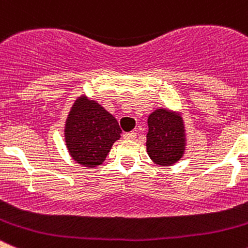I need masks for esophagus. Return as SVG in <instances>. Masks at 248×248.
<instances>
[{
  "label": "esophagus",
  "mask_w": 248,
  "mask_h": 248,
  "mask_svg": "<svg viewBox=\"0 0 248 248\" xmlns=\"http://www.w3.org/2000/svg\"><path fill=\"white\" fill-rule=\"evenodd\" d=\"M123 138L126 140H134L135 138H137V133H135V131H129V133H125Z\"/></svg>",
  "instance_id": "esophagus-1"
}]
</instances>
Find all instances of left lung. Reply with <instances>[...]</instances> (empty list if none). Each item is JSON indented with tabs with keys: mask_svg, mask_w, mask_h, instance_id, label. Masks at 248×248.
<instances>
[{
	"mask_svg": "<svg viewBox=\"0 0 248 248\" xmlns=\"http://www.w3.org/2000/svg\"><path fill=\"white\" fill-rule=\"evenodd\" d=\"M146 151L155 164L170 166L180 160L185 150L181 119L172 111L157 109L149 115Z\"/></svg>",
	"mask_w": 248,
	"mask_h": 248,
	"instance_id": "left-lung-1",
	"label": "left lung"
}]
</instances>
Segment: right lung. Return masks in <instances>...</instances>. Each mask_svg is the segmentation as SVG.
I'll use <instances>...</instances> for the list:
<instances>
[{
	"instance_id": "add662e5",
	"label": "right lung",
	"mask_w": 248,
	"mask_h": 248,
	"mask_svg": "<svg viewBox=\"0 0 248 248\" xmlns=\"http://www.w3.org/2000/svg\"><path fill=\"white\" fill-rule=\"evenodd\" d=\"M64 133L72 157L80 165L94 168L104 161L122 130L117 119L102 105L79 98L68 115Z\"/></svg>"
}]
</instances>
